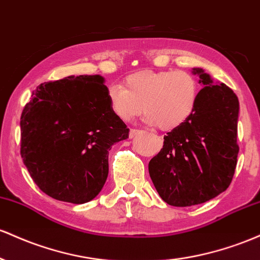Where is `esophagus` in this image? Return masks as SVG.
<instances>
[{"label": "esophagus", "mask_w": 260, "mask_h": 260, "mask_svg": "<svg viewBox=\"0 0 260 260\" xmlns=\"http://www.w3.org/2000/svg\"><path fill=\"white\" fill-rule=\"evenodd\" d=\"M138 134H140V130H138V129H130V133H129V138H130V139L135 138V136L138 135Z\"/></svg>", "instance_id": "obj_1"}]
</instances>
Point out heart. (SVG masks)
<instances>
[{
    "mask_svg": "<svg viewBox=\"0 0 260 260\" xmlns=\"http://www.w3.org/2000/svg\"><path fill=\"white\" fill-rule=\"evenodd\" d=\"M107 98L110 112L119 120H133L144 109L148 125L172 131L193 115L199 84L184 71H140L127 76L124 87H109Z\"/></svg>",
    "mask_w": 260,
    "mask_h": 260,
    "instance_id": "b5f03b06",
    "label": "heart"
}]
</instances>
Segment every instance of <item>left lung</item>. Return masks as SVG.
I'll return each instance as SVG.
<instances>
[{"instance_id":"obj_1","label":"left lung","mask_w":260,"mask_h":260,"mask_svg":"<svg viewBox=\"0 0 260 260\" xmlns=\"http://www.w3.org/2000/svg\"><path fill=\"white\" fill-rule=\"evenodd\" d=\"M193 74L203 87L195 112L165 136L161 151L148 163L157 193L178 208L203 204L226 190L240 151L237 95L203 69L195 67Z\"/></svg>"}]
</instances>
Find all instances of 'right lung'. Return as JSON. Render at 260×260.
Returning a JSON list of instances; mask_svg holds the SVG:
<instances>
[{"label": "right lung", "instance_id": "obj_1", "mask_svg": "<svg viewBox=\"0 0 260 260\" xmlns=\"http://www.w3.org/2000/svg\"><path fill=\"white\" fill-rule=\"evenodd\" d=\"M104 77L69 76L42 83L20 116V156L40 190L88 203L106 183L108 154L129 129L110 112Z\"/></svg>", "mask_w": 260, "mask_h": 260}]
</instances>
